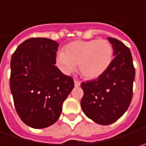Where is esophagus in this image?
Segmentation results:
<instances>
[{"mask_svg": "<svg viewBox=\"0 0 146 146\" xmlns=\"http://www.w3.org/2000/svg\"><path fill=\"white\" fill-rule=\"evenodd\" d=\"M80 84H81V83H80L78 80L74 79V85H75V87H79L80 86Z\"/></svg>", "mask_w": 146, "mask_h": 146, "instance_id": "obj_1", "label": "esophagus"}]
</instances>
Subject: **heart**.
I'll use <instances>...</instances> for the list:
<instances>
[{
    "instance_id": "obj_1",
    "label": "heart",
    "mask_w": 146,
    "mask_h": 146,
    "mask_svg": "<svg viewBox=\"0 0 146 146\" xmlns=\"http://www.w3.org/2000/svg\"><path fill=\"white\" fill-rule=\"evenodd\" d=\"M113 48L105 39L74 41L64 46L63 52L57 55L56 62L64 73L75 71L85 78H97L110 68L113 61Z\"/></svg>"
}]
</instances>
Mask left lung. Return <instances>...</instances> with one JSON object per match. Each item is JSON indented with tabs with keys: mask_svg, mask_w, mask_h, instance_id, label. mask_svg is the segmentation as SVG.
Returning a JSON list of instances; mask_svg holds the SVG:
<instances>
[{
	"mask_svg": "<svg viewBox=\"0 0 146 146\" xmlns=\"http://www.w3.org/2000/svg\"><path fill=\"white\" fill-rule=\"evenodd\" d=\"M108 40L113 48L111 65L96 79L81 84L82 110L87 117L102 125L115 122L128 110L135 76L129 47L118 39L108 37Z\"/></svg>",
	"mask_w": 146,
	"mask_h": 146,
	"instance_id": "8db88e82",
	"label": "left lung"
}]
</instances>
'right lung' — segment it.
Returning <instances> with one entry per match:
<instances>
[{"instance_id": "obj_1", "label": "right lung", "mask_w": 146, "mask_h": 146, "mask_svg": "<svg viewBox=\"0 0 146 146\" xmlns=\"http://www.w3.org/2000/svg\"><path fill=\"white\" fill-rule=\"evenodd\" d=\"M58 43L43 37L21 43L11 60L10 88L21 119L34 129L53 125L74 87L55 66Z\"/></svg>"}]
</instances>
